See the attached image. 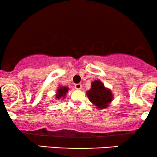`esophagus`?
I'll return each instance as SVG.
<instances>
[{
  "label": "esophagus",
  "mask_w": 157,
  "mask_h": 157,
  "mask_svg": "<svg viewBox=\"0 0 157 157\" xmlns=\"http://www.w3.org/2000/svg\"><path fill=\"white\" fill-rule=\"evenodd\" d=\"M75 88L77 90H80L81 89H82V85H81L80 83H77V84H75Z\"/></svg>",
  "instance_id": "esophagus-1"
}]
</instances>
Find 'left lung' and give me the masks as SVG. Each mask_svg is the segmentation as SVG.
Returning a JSON list of instances; mask_svg holds the SVG:
<instances>
[{
  "label": "left lung",
  "mask_w": 157,
  "mask_h": 157,
  "mask_svg": "<svg viewBox=\"0 0 157 157\" xmlns=\"http://www.w3.org/2000/svg\"><path fill=\"white\" fill-rule=\"evenodd\" d=\"M91 87L86 91L89 101L96 106L97 109H104L110 105L113 100L112 91L106 88L100 80L91 82Z\"/></svg>",
  "instance_id": "left-lung-1"
}]
</instances>
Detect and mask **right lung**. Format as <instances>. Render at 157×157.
Wrapping results in <instances>:
<instances>
[{"label":"right lung","mask_w":157,"mask_h":157,"mask_svg":"<svg viewBox=\"0 0 157 157\" xmlns=\"http://www.w3.org/2000/svg\"><path fill=\"white\" fill-rule=\"evenodd\" d=\"M68 90V87L67 86H60L57 89V92H56L55 94V98L57 100H60V99H65L66 94H67Z\"/></svg>","instance_id":"1"}]
</instances>
